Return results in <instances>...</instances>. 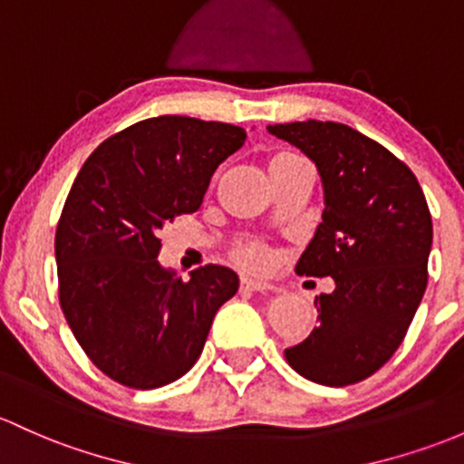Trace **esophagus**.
<instances>
[{
  "instance_id": "esophagus-1",
  "label": "esophagus",
  "mask_w": 464,
  "mask_h": 464,
  "mask_svg": "<svg viewBox=\"0 0 464 464\" xmlns=\"http://www.w3.org/2000/svg\"><path fill=\"white\" fill-rule=\"evenodd\" d=\"M267 290H274L270 283L254 281V278H247V276L241 278V292H267Z\"/></svg>"
}]
</instances>
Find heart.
<instances>
[{
  "mask_svg": "<svg viewBox=\"0 0 464 464\" xmlns=\"http://www.w3.org/2000/svg\"><path fill=\"white\" fill-rule=\"evenodd\" d=\"M281 157H287V154H281ZM232 258L246 270L267 272L274 263V252L267 243L258 241V238H243V241L234 243Z\"/></svg>",
  "mask_w": 464,
  "mask_h": 464,
  "instance_id": "1",
  "label": "heart"
}]
</instances>
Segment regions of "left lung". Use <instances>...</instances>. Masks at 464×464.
<instances>
[{"label": "left lung", "mask_w": 464, "mask_h": 464, "mask_svg": "<svg viewBox=\"0 0 464 464\" xmlns=\"http://www.w3.org/2000/svg\"><path fill=\"white\" fill-rule=\"evenodd\" d=\"M316 163L325 190L323 223L296 274L332 276L314 298L318 327L287 347L294 372L327 387L370 378L401 347L427 287L431 214L413 172L345 123L267 126Z\"/></svg>", "instance_id": "left-lung-1"}]
</instances>
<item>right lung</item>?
<instances>
[{
	"label": "right lung",
	"instance_id": "right-lung-1",
	"mask_svg": "<svg viewBox=\"0 0 464 464\" xmlns=\"http://www.w3.org/2000/svg\"><path fill=\"white\" fill-rule=\"evenodd\" d=\"M243 141L232 123L163 114L108 137L74 179L54 234L59 303L86 356L119 385L181 378L237 294L230 267L210 263L183 281L157 256L161 227L198 210Z\"/></svg>",
	"mask_w": 464,
	"mask_h": 464
}]
</instances>
